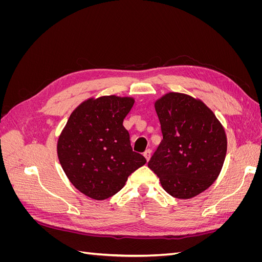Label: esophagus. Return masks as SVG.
Here are the masks:
<instances>
[{
	"instance_id": "1",
	"label": "esophagus",
	"mask_w": 262,
	"mask_h": 262,
	"mask_svg": "<svg viewBox=\"0 0 262 262\" xmlns=\"http://www.w3.org/2000/svg\"><path fill=\"white\" fill-rule=\"evenodd\" d=\"M150 154H152V150H150L149 148L148 149H146L145 152L143 153V155L145 156V158H146V161H149V158H150Z\"/></svg>"
}]
</instances>
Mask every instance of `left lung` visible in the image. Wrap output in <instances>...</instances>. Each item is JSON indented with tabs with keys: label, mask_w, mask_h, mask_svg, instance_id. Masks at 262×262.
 Listing matches in <instances>:
<instances>
[{
	"label": "left lung",
	"mask_w": 262,
	"mask_h": 262,
	"mask_svg": "<svg viewBox=\"0 0 262 262\" xmlns=\"http://www.w3.org/2000/svg\"><path fill=\"white\" fill-rule=\"evenodd\" d=\"M163 140L148 162L163 188L178 199L207 190L226 156L223 126L202 101L169 93L155 102Z\"/></svg>",
	"instance_id": "obj_1"
}]
</instances>
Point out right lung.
I'll use <instances>...</instances> for the list:
<instances>
[{"instance_id":"right-lung-1","label":"right lung","mask_w":262,"mask_h":262,"mask_svg":"<svg viewBox=\"0 0 262 262\" xmlns=\"http://www.w3.org/2000/svg\"><path fill=\"white\" fill-rule=\"evenodd\" d=\"M132 98L104 96L86 100L70 116L58 141L59 161L73 186L95 200L123 188L133 171L146 163L133 152L123 120Z\"/></svg>"}]
</instances>
